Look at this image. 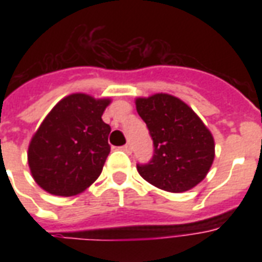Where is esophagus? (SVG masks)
<instances>
[{
    "label": "esophagus",
    "mask_w": 262,
    "mask_h": 262,
    "mask_svg": "<svg viewBox=\"0 0 262 262\" xmlns=\"http://www.w3.org/2000/svg\"><path fill=\"white\" fill-rule=\"evenodd\" d=\"M121 149H122V151H125V152H127V154H130V151H132L130 144H129V143L125 144V145H123V147H121Z\"/></svg>",
    "instance_id": "1"
}]
</instances>
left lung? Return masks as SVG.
<instances>
[{"mask_svg": "<svg viewBox=\"0 0 262 262\" xmlns=\"http://www.w3.org/2000/svg\"><path fill=\"white\" fill-rule=\"evenodd\" d=\"M136 108L154 140V156L147 164H137L139 174L171 193L199 185L215 159V141L199 115L168 94L137 98Z\"/></svg>", "mask_w": 262, "mask_h": 262, "instance_id": "8db88e82", "label": "left lung"}]
</instances>
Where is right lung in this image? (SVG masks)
Instances as JSON below:
<instances>
[{
  "mask_svg": "<svg viewBox=\"0 0 262 262\" xmlns=\"http://www.w3.org/2000/svg\"><path fill=\"white\" fill-rule=\"evenodd\" d=\"M110 102L72 94L43 119L28 147L31 174L43 190L71 197L98 179L110 154L111 127L102 119Z\"/></svg>",
  "mask_w": 262,
  "mask_h": 262,
  "instance_id": "right-lung-1",
  "label": "right lung"
}]
</instances>
